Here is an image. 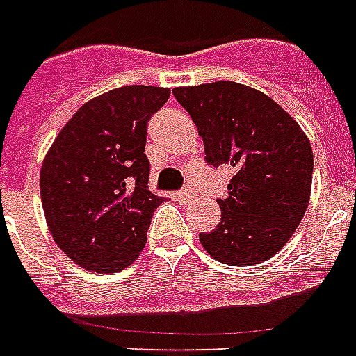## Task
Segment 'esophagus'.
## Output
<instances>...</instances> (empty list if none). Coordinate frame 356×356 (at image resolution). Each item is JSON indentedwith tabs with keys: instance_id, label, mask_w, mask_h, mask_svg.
Masks as SVG:
<instances>
[{
	"instance_id": "34e87169",
	"label": "esophagus",
	"mask_w": 356,
	"mask_h": 356,
	"mask_svg": "<svg viewBox=\"0 0 356 356\" xmlns=\"http://www.w3.org/2000/svg\"><path fill=\"white\" fill-rule=\"evenodd\" d=\"M177 197H179V200H181V201H183V203H184V201H188L190 197H192V190H190V188H183V190H181V192H179V194H177Z\"/></svg>"
}]
</instances>
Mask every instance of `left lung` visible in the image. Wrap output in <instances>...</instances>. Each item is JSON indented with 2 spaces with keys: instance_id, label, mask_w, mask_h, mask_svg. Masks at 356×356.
<instances>
[{
  "instance_id": "8db88e82",
  "label": "left lung",
  "mask_w": 356,
  "mask_h": 356,
  "mask_svg": "<svg viewBox=\"0 0 356 356\" xmlns=\"http://www.w3.org/2000/svg\"><path fill=\"white\" fill-rule=\"evenodd\" d=\"M203 138L211 166L231 164L222 222L201 233L205 251L229 266L271 259L296 233L310 201L312 147L284 108L251 86L218 81L173 88Z\"/></svg>"
}]
</instances>
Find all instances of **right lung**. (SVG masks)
I'll return each mask as SVG.
<instances>
[{
  "instance_id": "obj_1",
  "label": "right lung",
  "mask_w": 356,
  "mask_h": 356,
  "mask_svg": "<svg viewBox=\"0 0 356 356\" xmlns=\"http://www.w3.org/2000/svg\"><path fill=\"white\" fill-rule=\"evenodd\" d=\"M170 88L129 85L86 102L60 129L40 168L44 216L64 254L114 273L138 259L164 197L147 188V120Z\"/></svg>"
}]
</instances>
